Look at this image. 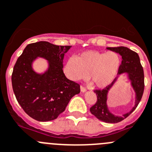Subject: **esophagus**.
Wrapping results in <instances>:
<instances>
[{
	"mask_svg": "<svg viewBox=\"0 0 152 152\" xmlns=\"http://www.w3.org/2000/svg\"><path fill=\"white\" fill-rule=\"evenodd\" d=\"M80 91H81L82 92H86V88H84L83 87V86H80Z\"/></svg>",
	"mask_w": 152,
	"mask_h": 152,
	"instance_id": "obj_1",
	"label": "esophagus"
}]
</instances>
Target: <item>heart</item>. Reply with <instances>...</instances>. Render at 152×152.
Here are the masks:
<instances>
[{"instance_id":"1","label":"heart","mask_w":152,"mask_h":152,"mask_svg":"<svg viewBox=\"0 0 152 152\" xmlns=\"http://www.w3.org/2000/svg\"><path fill=\"white\" fill-rule=\"evenodd\" d=\"M121 66V58L113 51L87 50L77 57H71L66 62L63 72L72 81L89 77L98 88L110 86L116 78Z\"/></svg>"}]
</instances>
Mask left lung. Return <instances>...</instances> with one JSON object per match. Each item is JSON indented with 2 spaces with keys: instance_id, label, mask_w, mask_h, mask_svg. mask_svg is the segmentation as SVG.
Returning <instances> with one entry per match:
<instances>
[{
  "instance_id": "left-lung-1",
  "label": "left lung",
  "mask_w": 152,
  "mask_h": 152,
  "mask_svg": "<svg viewBox=\"0 0 152 152\" xmlns=\"http://www.w3.org/2000/svg\"><path fill=\"white\" fill-rule=\"evenodd\" d=\"M107 50L118 53L122 57V61L118 71V76L110 86L102 90H95L97 95V102L90 108V112L97 118L107 123H117L128 116L137 107L142 99L144 91V72L140 57L136 52L126 47L107 48ZM122 76H125L129 82L135 95V102L134 107L128 113L122 116L114 115L109 111L107 106L108 94L114 85L118 81Z\"/></svg>"
}]
</instances>
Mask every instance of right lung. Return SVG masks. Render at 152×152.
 Returning a JSON list of instances; mask_svg holds the SVG:
<instances>
[{
  "label": "right lung",
  "mask_w": 152,
  "mask_h": 152,
  "mask_svg": "<svg viewBox=\"0 0 152 152\" xmlns=\"http://www.w3.org/2000/svg\"><path fill=\"white\" fill-rule=\"evenodd\" d=\"M71 47L45 41L31 43L26 46L14 66L13 92L24 112L36 120L48 122L57 118L72 97L80 92V85L69 80L63 73L64 55ZM38 58L48 63L42 73L32 67Z\"/></svg>",
  "instance_id": "right-lung-1"
}]
</instances>
